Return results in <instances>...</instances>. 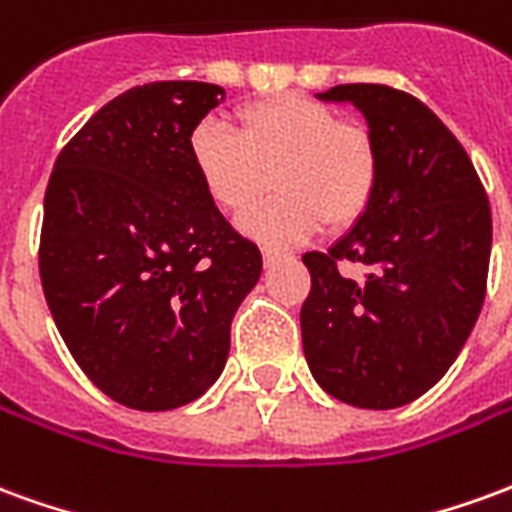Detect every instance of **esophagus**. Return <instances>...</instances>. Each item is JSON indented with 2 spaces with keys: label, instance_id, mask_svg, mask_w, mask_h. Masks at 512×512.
<instances>
[{
  "label": "esophagus",
  "instance_id": "1",
  "mask_svg": "<svg viewBox=\"0 0 512 512\" xmlns=\"http://www.w3.org/2000/svg\"><path fill=\"white\" fill-rule=\"evenodd\" d=\"M282 257H288V252L274 249V246H266V249H263V260H266V266H271L274 260H282Z\"/></svg>",
  "mask_w": 512,
  "mask_h": 512
}]
</instances>
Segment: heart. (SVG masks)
<instances>
[{
	"instance_id": "b5f03b06",
	"label": "heart",
	"mask_w": 512,
	"mask_h": 512,
	"mask_svg": "<svg viewBox=\"0 0 512 512\" xmlns=\"http://www.w3.org/2000/svg\"><path fill=\"white\" fill-rule=\"evenodd\" d=\"M191 164L222 211L244 216L270 188L283 194L244 219L266 244L354 227L376 197L378 142L359 120H337L332 106L301 95H274L235 109V131L205 120L191 131Z\"/></svg>"
}]
</instances>
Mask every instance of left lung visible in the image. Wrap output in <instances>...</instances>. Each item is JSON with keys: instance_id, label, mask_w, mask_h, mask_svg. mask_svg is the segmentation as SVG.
Returning a JSON list of instances; mask_svg holds the SVG:
<instances>
[{"instance_id": "8db88e82", "label": "left lung", "mask_w": 512, "mask_h": 512, "mask_svg": "<svg viewBox=\"0 0 512 512\" xmlns=\"http://www.w3.org/2000/svg\"><path fill=\"white\" fill-rule=\"evenodd\" d=\"M318 98L362 109L381 172L354 230L301 257L312 279L304 356L348 406H406L450 370L483 310L491 205L472 158L419 98L386 84H340ZM340 262L365 265L366 279L343 278Z\"/></svg>"}]
</instances>
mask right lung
<instances>
[{"label":"right lung","mask_w":512,"mask_h":512,"mask_svg":"<svg viewBox=\"0 0 512 512\" xmlns=\"http://www.w3.org/2000/svg\"><path fill=\"white\" fill-rule=\"evenodd\" d=\"M224 98L205 82L131 87L62 147L38 266L51 318L104 395L136 411L186 406L219 378L230 323L263 257L191 164L189 139Z\"/></svg>","instance_id":"add662e5"}]
</instances>
